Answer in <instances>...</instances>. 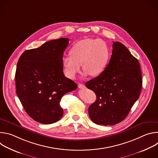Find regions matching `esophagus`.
I'll return each instance as SVG.
<instances>
[{
    "label": "esophagus",
    "mask_w": 158,
    "mask_h": 158,
    "mask_svg": "<svg viewBox=\"0 0 158 158\" xmlns=\"http://www.w3.org/2000/svg\"><path fill=\"white\" fill-rule=\"evenodd\" d=\"M78 87L80 88V89H85V86L82 84H78Z\"/></svg>",
    "instance_id": "1"
}]
</instances>
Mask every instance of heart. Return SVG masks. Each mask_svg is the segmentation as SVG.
I'll return each mask as SVG.
<instances>
[{
    "label": "heart",
    "instance_id": "heart-1",
    "mask_svg": "<svg viewBox=\"0 0 158 158\" xmlns=\"http://www.w3.org/2000/svg\"><path fill=\"white\" fill-rule=\"evenodd\" d=\"M70 55L62 59L67 77L74 79L81 70V65L86 74L95 77L105 69L110 57V49L104 41L88 38L76 42L70 51Z\"/></svg>",
    "mask_w": 158,
    "mask_h": 158
}]
</instances>
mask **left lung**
<instances>
[{
  "label": "left lung",
  "mask_w": 158,
  "mask_h": 158,
  "mask_svg": "<svg viewBox=\"0 0 158 158\" xmlns=\"http://www.w3.org/2000/svg\"><path fill=\"white\" fill-rule=\"evenodd\" d=\"M108 65L98 77L85 83L96 95L89 114L97 124L114 125L123 121L139 97L142 88L140 64L127 48L113 42Z\"/></svg>",
  "instance_id": "8db88e82"
}]
</instances>
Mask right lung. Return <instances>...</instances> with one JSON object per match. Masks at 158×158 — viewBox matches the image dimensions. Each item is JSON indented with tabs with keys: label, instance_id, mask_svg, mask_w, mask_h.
Wrapping results in <instances>:
<instances>
[{
	"label": "right lung",
	"instance_id": "add662e5",
	"mask_svg": "<svg viewBox=\"0 0 158 158\" xmlns=\"http://www.w3.org/2000/svg\"><path fill=\"white\" fill-rule=\"evenodd\" d=\"M69 39L60 38L27 50L19 59L16 72V93L27 114L34 121L49 124L63 115L62 97L77 85L64 76L63 53Z\"/></svg>",
	"mask_w": 158,
	"mask_h": 158
}]
</instances>
